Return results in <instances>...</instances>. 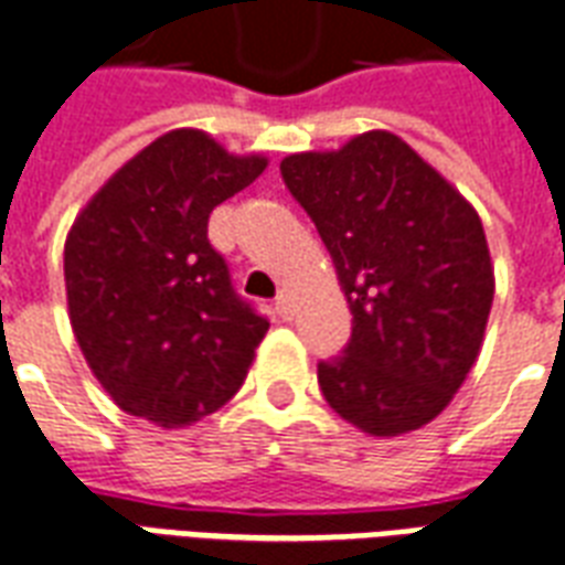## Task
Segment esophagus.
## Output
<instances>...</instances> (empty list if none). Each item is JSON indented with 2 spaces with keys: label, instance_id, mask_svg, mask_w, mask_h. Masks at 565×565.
Listing matches in <instances>:
<instances>
[{
  "label": "esophagus",
  "instance_id": "obj_1",
  "mask_svg": "<svg viewBox=\"0 0 565 565\" xmlns=\"http://www.w3.org/2000/svg\"><path fill=\"white\" fill-rule=\"evenodd\" d=\"M275 313H278L281 320H292V299L287 290L278 292V299H275Z\"/></svg>",
  "mask_w": 565,
  "mask_h": 565
}]
</instances>
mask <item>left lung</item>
<instances>
[{
	"instance_id": "left-lung-1",
	"label": "left lung",
	"mask_w": 565,
	"mask_h": 565,
	"mask_svg": "<svg viewBox=\"0 0 565 565\" xmlns=\"http://www.w3.org/2000/svg\"><path fill=\"white\" fill-rule=\"evenodd\" d=\"M284 186L311 215L352 311V338L317 364L326 403L370 436L429 424L483 343L494 275L473 206L394 132L292 153Z\"/></svg>"
}]
</instances>
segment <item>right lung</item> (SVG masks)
<instances>
[{
	"instance_id": "add662e5",
	"label": "right lung",
	"mask_w": 565,
	"mask_h": 565,
	"mask_svg": "<svg viewBox=\"0 0 565 565\" xmlns=\"http://www.w3.org/2000/svg\"><path fill=\"white\" fill-rule=\"evenodd\" d=\"M264 168V157H231L198 129H174L73 222L64 245L73 334L129 415L189 426L245 382L269 320L234 290L206 225Z\"/></svg>"
}]
</instances>
